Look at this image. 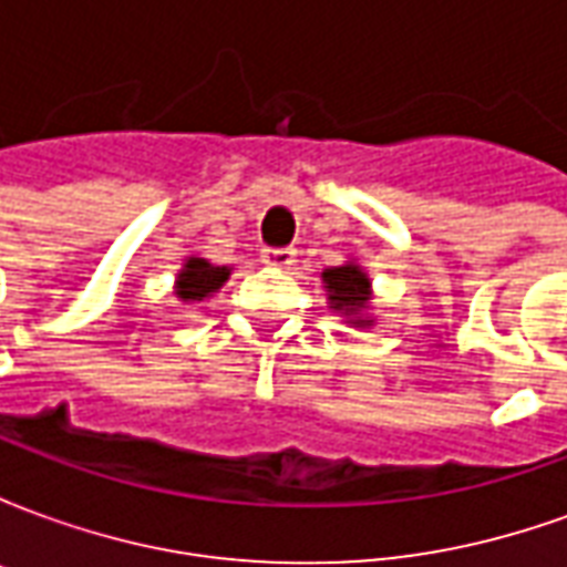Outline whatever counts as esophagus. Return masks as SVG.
I'll use <instances>...</instances> for the list:
<instances>
[{"label":"esophagus","instance_id":"obj_1","mask_svg":"<svg viewBox=\"0 0 567 567\" xmlns=\"http://www.w3.org/2000/svg\"><path fill=\"white\" fill-rule=\"evenodd\" d=\"M295 248H264V251H260V260H264L267 267H272V270H288V267L295 264Z\"/></svg>","mask_w":567,"mask_h":567}]
</instances>
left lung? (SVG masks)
I'll list each match as a JSON object with an SVG mask.
<instances>
[{"label":"left lung","instance_id":"obj_1","mask_svg":"<svg viewBox=\"0 0 567 567\" xmlns=\"http://www.w3.org/2000/svg\"><path fill=\"white\" fill-rule=\"evenodd\" d=\"M321 285L328 291V309L343 316L349 328H373V316H370V303H373V282H370L368 270L346 260L340 267H328L321 272Z\"/></svg>","mask_w":567,"mask_h":567}]
</instances>
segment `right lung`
<instances>
[{
  "label": "right lung",
  "instance_id": "1",
  "mask_svg": "<svg viewBox=\"0 0 567 567\" xmlns=\"http://www.w3.org/2000/svg\"><path fill=\"white\" fill-rule=\"evenodd\" d=\"M230 279V267H215L199 255H187L182 270L175 272L173 295L178 297V303H203L209 300L224 282Z\"/></svg>",
  "mask_w": 567,
  "mask_h": 567
}]
</instances>
